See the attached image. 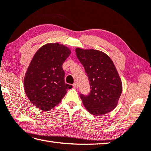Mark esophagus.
<instances>
[{
	"label": "esophagus",
	"mask_w": 151,
	"mask_h": 151,
	"mask_svg": "<svg viewBox=\"0 0 151 151\" xmlns=\"http://www.w3.org/2000/svg\"><path fill=\"white\" fill-rule=\"evenodd\" d=\"M73 87L75 88V89H77V88L78 87V83H74L73 84Z\"/></svg>",
	"instance_id": "1"
}]
</instances>
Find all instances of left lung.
I'll list each match as a JSON object with an SVG mask.
<instances>
[{"label":"left lung","instance_id":"obj_1","mask_svg":"<svg viewBox=\"0 0 151 151\" xmlns=\"http://www.w3.org/2000/svg\"><path fill=\"white\" fill-rule=\"evenodd\" d=\"M77 57L89 78L91 91L88 95L80 94L82 102L95 116L109 113L117 106L122 92V83L112 60L97 50L77 48Z\"/></svg>","mask_w":151,"mask_h":151}]
</instances>
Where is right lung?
Wrapping results in <instances>:
<instances>
[{"label": "right lung", "instance_id": "obj_1", "mask_svg": "<svg viewBox=\"0 0 151 151\" xmlns=\"http://www.w3.org/2000/svg\"><path fill=\"white\" fill-rule=\"evenodd\" d=\"M70 50L59 43H48L37 51L24 78V90L29 100L41 110L58 104L72 87L64 81L62 64Z\"/></svg>", "mask_w": 151, "mask_h": 151}]
</instances>
